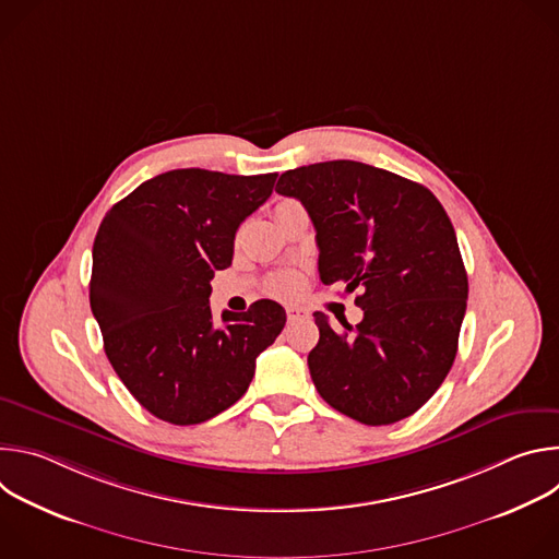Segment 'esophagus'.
Listing matches in <instances>:
<instances>
[{
    "label": "esophagus",
    "mask_w": 559,
    "mask_h": 559,
    "mask_svg": "<svg viewBox=\"0 0 559 559\" xmlns=\"http://www.w3.org/2000/svg\"><path fill=\"white\" fill-rule=\"evenodd\" d=\"M300 318H307V313L298 307H287V321L294 323V321H300Z\"/></svg>",
    "instance_id": "1"
}]
</instances>
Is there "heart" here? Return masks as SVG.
<instances>
[{
	"instance_id": "1",
	"label": "heart",
	"mask_w": 559,
	"mask_h": 559,
	"mask_svg": "<svg viewBox=\"0 0 559 559\" xmlns=\"http://www.w3.org/2000/svg\"><path fill=\"white\" fill-rule=\"evenodd\" d=\"M285 205V203H281ZM278 205V207H281ZM300 289V276L294 274V272H283V274H276L270 278L267 283V292L274 294V296H281V298H289L294 296L296 292Z\"/></svg>"
}]
</instances>
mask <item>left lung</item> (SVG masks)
<instances>
[{
    "label": "left lung",
    "instance_id": "left-lung-1",
    "mask_svg": "<svg viewBox=\"0 0 559 559\" xmlns=\"http://www.w3.org/2000/svg\"><path fill=\"white\" fill-rule=\"evenodd\" d=\"M276 192L305 205L321 281L360 292L356 328L313 313L321 338L307 365L318 393L371 427L416 414L455 360L468 296L444 207L425 186L358 162L287 170Z\"/></svg>",
    "mask_w": 559,
    "mask_h": 559
}]
</instances>
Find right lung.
Returning <instances> with one entry per match:
<instances>
[{
	"mask_svg": "<svg viewBox=\"0 0 559 559\" xmlns=\"http://www.w3.org/2000/svg\"><path fill=\"white\" fill-rule=\"evenodd\" d=\"M276 177L170 170L99 225L91 307L112 369L158 420L199 425L231 407L285 328L274 300L223 311L221 328L210 309L214 272L231 265L238 225L270 199Z\"/></svg>",
	"mask_w": 559,
	"mask_h": 559,
	"instance_id": "right-lung-1",
	"label": "right lung"
}]
</instances>
